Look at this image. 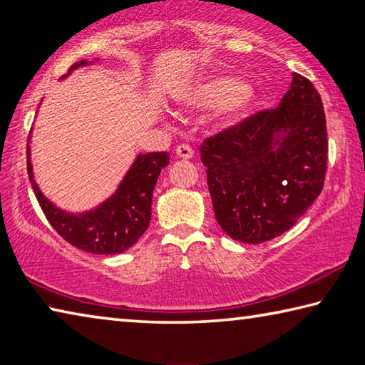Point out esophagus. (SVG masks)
Segmentation results:
<instances>
[{"mask_svg":"<svg viewBox=\"0 0 365 365\" xmlns=\"http://www.w3.org/2000/svg\"><path fill=\"white\" fill-rule=\"evenodd\" d=\"M175 154H177V158H180V159H190V158H193L195 153H193V150H191L190 145L182 143L175 148Z\"/></svg>","mask_w":365,"mask_h":365,"instance_id":"34e87169","label":"esophagus"}]
</instances>
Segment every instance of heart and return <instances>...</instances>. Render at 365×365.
Here are the masks:
<instances>
[{
	"mask_svg": "<svg viewBox=\"0 0 365 365\" xmlns=\"http://www.w3.org/2000/svg\"><path fill=\"white\" fill-rule=\"evenodd\" d=\"M183 101L200 109L224 108L225 119L237 122L255 103V91L235 76H212L200 80L185 93Z\"/></svg>",
	"mask_w": 365,
	"mask_h": 365,
	"instance_id": "obj_1",
	"label": "heart"
}]
</instances>
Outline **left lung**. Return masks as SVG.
<instances>
[{
    "label": "left lung",
    "instance_id": "1",
    "mask_svg": "<svg viewBox=\"0 0 365 365\" xmlns=\"http://www.w3.org/2000/svg\"><path fill=\"white\" fill-rule=\"evenodd\" d=\"M219 225L242 243L289 230L324 188L329 140L311 80L293 73L274 109H262L200 146Z\"/></svg>",
    "mask_w": 365,
    "mask_h": 365
}]
</instances>
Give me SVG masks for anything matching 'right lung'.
I'll return each instance as SVG.
<instances>
[{
    "mask_svg": "<svg viewBox=\"0 0 365 365\" xmlns=\"http://www.w3.org/2000/svg\"><path fill=\"white\" fill-rule=\"evenodd\" d=\"M78 61L64 77L85 66ZM169 164V153L140 154L127 172L115 193L100 207L85 214H69L51 205L34 180L30 150L27 148V170L36 200L51 227L67 243L93 255H117L138 242L146 232L151 219V201L154 185L160 169Z\"/></svg>",
    "mask_w": 365,
    "mask_h": 365,
    "instance_id": "1",
    "label": "right lung"
}]
</instances>
